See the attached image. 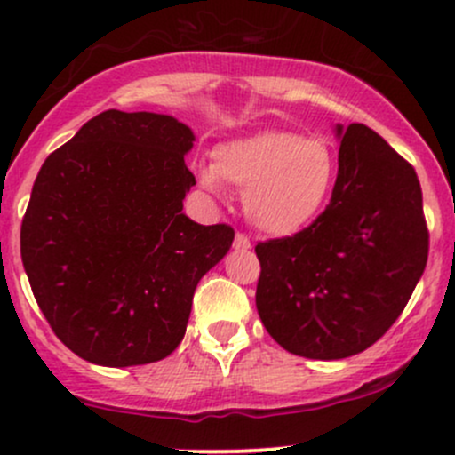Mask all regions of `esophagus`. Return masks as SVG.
I'll return each mask as SVG.
<instances>
[{"mask_svg": "<svg viewBox=\"0 0 455 455\" xmlns=\"http://www.w3.org/2000/svg\"><path fill=\"white\" fill-rule=\"evenodd\" d=\"M233 246H235L237 251H248V248L252 246V243H251V237L243 235V233H237V235H235V242H233Z\"/></svg>", "mask_w": 455, "mask_h": 455, "instance_id": "esophagus-1", "label": "esophagus"}]
</instances>
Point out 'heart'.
I'll use <instances>...</instances> for the list:
<instances>
[{"label":"heart","instance_id":"obj_1","mask_svg":"<svg viewBox=\"0 0 455 455\" xmlns=\"http://www.w3.org/2000/svg\"><path fill=\"white\" fill-rule=\"evenodd\" d=\"M337 179V159L326 140L296 132L266 129L216 148L213 166L201 171V183L243 189V212L269 235H289L322 212Z\"/></svg>","mask_w":455,"mask_h":455}]
</instances>
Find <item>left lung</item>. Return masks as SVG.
I'll return each mask as SVG.
<instances>
[{"instance_id": "1", "label": "left lung", "mask_w": 455, "mask_h": 455, "mask_svg": "<svg viewBox=\"0 0 455 455\" xmlns=\"http://www.w3.org/2000/svg\"><path fill=\"white\" fill-rule=\"evenodd\" d=\"M339 172L328 207L291 237L259 242L257 311L287 352L354 356L402 315L427 263L417 172L373 129L337 124Z\"/></svg>"}]
</instances>
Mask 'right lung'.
<instances>
[{
  "instance_id": "right-lung-1",
  "label": "right lung",
  "mask_w": 455,
  "mask_h": 455,
  "mask_svg": "<svg viewBox=\"0 0 455 455\" xmlns=\"http://www.w3.org/2000/svg\"><path fill=\"white\" fill-rule=\"evenodd\" d=\"M192 147L177 118L108 109L44 159L21 259L44 319L84 361L132 367L172 354L194 289L231 248L228 224L183 213Z\"/></svg>"
}]
</instances>
